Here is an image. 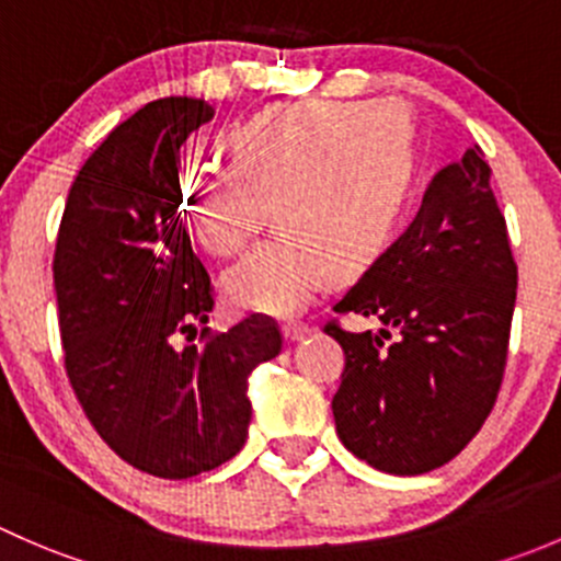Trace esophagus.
<instances>
[{"label":"esophagus","mask_w":561,"mask_h":561,"mask_svg":"<svg viewBox=\"0 0 561 561\" xmlns=\"http://www.w3.org/2000/svg\"><path fill=\"white\" fill-rule=\"evenodd\" d=\"M309 331H312V328L304 325V322H285V325H282V333H285L287 342H301L304 336H309Z\"/></svg>","instance_id":"34e87169"}]
</instances>
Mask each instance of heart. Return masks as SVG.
Here are the masks:
<instances>
[{
	"label": "heart",
	"mask_w": 561,
	"mask_h": 561,
	"mask_svg": "<svg viewBox=\"0 0 561 561\" xmlns=\"http://www.w3.org/2000/svg\"><path fill=\"white\" fill-rule=\"evenodd\" d=\"M230 165H186L179 203L192 239L230 257L271 203L276 233L230 265L222 296L247 314L298 312L328 279L369 268L404 206L415 160L410 111L393 100L279 103L236 124Z\"/></svg>",
	"instance_id": "heart-1"
}]
</instances>
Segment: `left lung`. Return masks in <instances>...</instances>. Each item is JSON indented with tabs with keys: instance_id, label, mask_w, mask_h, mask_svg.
Masks as SVG:
<instances>
[{
	"instance_id": "8db88e82",
	"label": "left lung",
	"mask_w": 561,
	"mask_h": 561,
	"mask_svg": "<svg viewBox=\"0 0 561 561\" xmlns=\"http://www.w3.org/2000/svg\"><path fill=\"white\" fill-rule=\"evenodd\" d=\"M518 268L480 146L443 168L410 228L333 312L377 317V333L328 322L344 350L333 421L344 448L390 474H423L467 448L494 407Z\"/></svg>"
}]
</instances>
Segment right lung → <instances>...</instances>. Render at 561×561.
<instances>
[{"mask_svg":"<svg viewBox=\"0 0 561 561\" xmlns=\"http://www.w3.org/2000/svg\"><path fill=\"white\" fill-rule=\"evenodd\" d=\"M211 118L206 100L165 98L118 124L72 181L54 254L83 412L113 454L168 480L244 448L249 375L282 350L279 328L257 314L192 344L214 293L179 208V149Z\"/></svg>","mask_w":561,"mask_h":561,"instance_id":"obj_1","label":"right lung"}]
</instances>
